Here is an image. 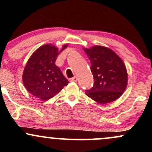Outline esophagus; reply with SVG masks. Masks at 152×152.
I'll list each match as a JSON object with an SVG mask.
<instances>
[{"mask_svg": "<svg viewBox=\"0 0 152 152\" xmlns=\"http://www.w3.org/2000/svg\"><path fill=\"white\" fill-rule=\"evenodd\" d=\"M70 81H71V82H77V81H78V78L76 77V76H74V78H71Z\"/></svg>", "mask_w": 152, "mask_h": 152, "instance_id": "obj_1", "label": "esophagus"}]
</instances>
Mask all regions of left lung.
Masks as SVG:
<instances>
[{"instance_id":"obj_1","label":"left lung","mask_w":152,"mask_h":152,"mask_svg":"<svg viewBox=\"0 0 152 152\" xmlns=\"http://www.w3.org/2000/svg\"><path fill=\"white\" fill-rule=\"evenodd\" d=\"M91 61L94 86L86 91L89 98L102 104L119 98L126 88L128 75L121 58L109 48L94 46L83 48Z\"/></svg>"}]
</instances>
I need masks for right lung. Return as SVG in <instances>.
I'll list each match as a JSON object with an SVG mask.
<instances>
[{
    "mask_svg": "<svg viewBox=\"0 0 152 152\" xmlns=\"http://www.w3.org/2000/svg\"><path fill=\"white\" fill-rule=\"evenodd\" d=\"M67 46L68 44L64 45L58 50L53 45L46 44L31 55L23 74V83L29 93L44 101L67 86L69 81L55 64L58 54Z\"/></svg>",
    "mask_w": 152,
    "mask_h": 152,
    "instance_id": "obj_1",
    "label": "right lung"
}]
</instances>
